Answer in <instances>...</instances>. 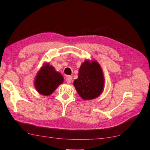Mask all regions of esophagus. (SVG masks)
I'll return each mask as SVG.
<instances>
[{"instance_id":"esophagus-1","label":"esophagus","mask_w":150,"mask_h":150,"mask_svg":"<svg viewBox=\"0 0 150 150\" xmlns=\"http://www.w3.org/2000/svg\"><path fill=\"white\" fill-rule=\"evenodd\" d=\"M66 81L68 84L71 83L72 81V77H71V76H68V77H67L66 79Z\"/></svg>"}]
</instances>
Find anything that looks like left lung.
Instances as JSON below:
<instances>
[{
	"label": "left lung",
	"mask_w": 150,
	"mask_h": 150,
	"mask_svg": "<svg viewBox=\"0 0 150 150\" xmlns=\"http://www.w3.org/2000/svg\"><path fill=\"white\" fill-rule=\"evenodd\" d=\"M73 85L83 100H92L100 96L104 90V77L98 62L93 60L82 62Z\"/></svg>",
	"instance_id": "1"
}]
</instances>
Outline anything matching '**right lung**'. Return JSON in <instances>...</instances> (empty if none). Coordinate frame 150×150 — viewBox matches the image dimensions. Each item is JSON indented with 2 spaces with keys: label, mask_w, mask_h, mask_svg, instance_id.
Segmentation results:
<instances>
[{
  "label": "right lung",
  "mask_w": 150,
  "mask_h": 150,
  "mask_svg": "<svg viewBox=\"0 0 150 150\" xmlns=\"http://www.w3.org/2000/svg\"><path fill=\"white\" fill-rule=\"evenodd\" d=\"M64 77L60 73L49 63H44L35 79L34 85L36 90L44 96H49L61 84Z\"/></svg>",
  "instance_id": "right-lung-1"
}]
</instances>
